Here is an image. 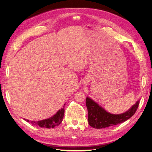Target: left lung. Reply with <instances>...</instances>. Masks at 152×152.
<instances>
[{"label": "left lung", "instance_id": "left-lung-1", "mask_svg": "<svg viewBox=\"0 0 152 152\" xmlns=\"http://www.w3.org/2000/svg\"><path fill=\"white\" fill-rule=\"evenodd\" d=\"M86 103L88 111L87 121L89 124L93 128L102 129L116 126L130 118L136 113L138 108L140 101H137L127 112L118 115L112 114L105 111L99 104L88 97L86 99Z\"/></svg>", "mask_w": 152, "mask_h": 152}]
</instances>
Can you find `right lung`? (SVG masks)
Returning <instances> with one entry per match:
<instances>
[{"instance_id":"right-lung-1","label":"right lung","mask_w":152,"mask_h":152,"mask_svg":"<svg viewBox=\"0 0 152 152\" xmlns=\"http://www.w3.org/2000/svg\"><path fill=\"white\" fill-rule=\"evenodd\" d=\"M65 105V104H64ZM64 113H65V108H61L59 111L51 117L49 118L45 119V120L40 121L38 122H35V121H29V120H26L28 122H30L31 124L33 126H39L40 127H45V128H54V127L59 126L63 121V116H64Z\"/></svg>"}]
</instances>
